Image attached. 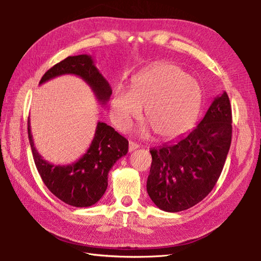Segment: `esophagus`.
Here are the masks:
<instances>
[{
	"label": "esophagus",
	"mask_w": 261,
	"mask_h": 261,
	"mask_svg": "<svg viewBox=\"0 0 261 261\" xmlns=\"http://www.w3.org/2000/svg\"><path fill=\"white\" fill-rule=\"evenodd\" d=\"M138 148H139V145H137L136 142H132V141L129 142V152L135 151L136 149H138Z\"/></svg>",
	"instance_id": "34e87169"
}]
</instances>
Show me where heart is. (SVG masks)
<instances>
[{
	"instance_id": "b5f03b06",
	"label": "heart",
	"mask_w": 261,
	"mask_h": 261,
	"mask_svg": "<svg viewBox=\"0 0 261 261\" xmlns=\"http://www.w3.org/2000/svg\"><path fill=\"white\" fill-rule=\"evenodd\" d=\"M198 83L176 64L163 62L138 74L132 88H115L111 115L125 130L145 110L146 122L160 140H174L191 129L202 104Z\"/></svg>"
}]
</instances>
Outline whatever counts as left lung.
<instances>
[{"mask_svg":"<svg viewBox=\"0 0 261 261\" xmlns=\"http://www.w3.org/2000/svg\"><path fill=\"white\" fill-rule=\"evenodd\" d=\"M232 112L226 92L218 95L195 129L150 149L147 180L151 201L166 212H179L199 203L222 173L232 137Z\"/></svg>","mask_w":261,"mask_h":261,"instance_id":"1","label":"left lung"}]
</instances>
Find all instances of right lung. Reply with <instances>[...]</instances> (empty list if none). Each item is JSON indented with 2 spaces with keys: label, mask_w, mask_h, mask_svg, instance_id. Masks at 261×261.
I'll list each match as a JSON object with an SVG mask.
<instances>
[{
  "label": "right lung",
  "mask_w": 261,
  "mask_h": 261,
  "mask_svg": "<svg viewBox=\"0 0 261 261\" xmlns=\"http://www.w3.org/2000/svg\"><path fill=\"white\" fill-rule=\"evenodd\" d=\"M62 75H76L92 88L99 104L107 103L111 94L109 82L96 68L92 56H69L56 64L42 76L43 84ZM28 136L36 167L42 181L60 201L76 207H88L97 203L108 188V175L113 165L125 156L129 142L112 126L97 122L95 135L90 148L75 163L54 165L37 151L33 143L30 120L28 119Z\"/></svg>",
  "instance_id": "obj_1"
}]
</instances>
